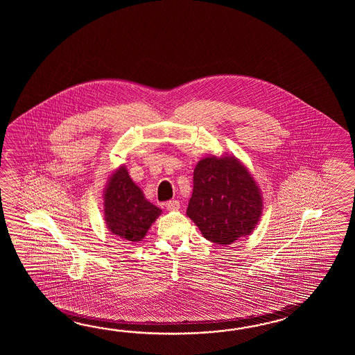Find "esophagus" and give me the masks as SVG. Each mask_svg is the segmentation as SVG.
Returning a JSON list of instances; mask_svg holds the SVG:
<instances>
[{
    "label": "esophagus",
    "mask_w": 355,
    "mask_h": 355,
    "mask_svg": "<svg viewBox=\"0 0 355 355\" xmlns=\"http://www.w3.org/2000/svg\"><path fill=\"white\" fill-rule=\"evenodd\" d=\"M180 208L179 200H168L166 203L167 211H178Z\"/></svg>",
    "instance_id": "34e87169"
}]
</instances>
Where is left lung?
Masks as SVG:
<instances>
[{
    "mask_svg": "<svg viewBox=\"0 0 355 355\" xmlns=\"http://www.w3.org/2000/svg\"><path fill=\"white\" fill-rule=\"evenodd\" d=\"M188 214L204 237L230 245L246 236L261 216V196L246 167L234 157H207L193 176Z\"/></svg>",
    "mask_w": 355,
    "mask_h": 355,
    "instance_id": "8db88e82",
    "label": "left lung"
}]
</instances>
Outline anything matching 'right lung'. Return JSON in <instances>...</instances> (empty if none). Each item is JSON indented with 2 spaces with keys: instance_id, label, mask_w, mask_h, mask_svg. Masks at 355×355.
Masks as SVG:
<instances>
[{
  "instance_id": "right-lung-1",
  "label": "right lung",
  "mask_w": 355,
  "mask_h": 355,
  "mask_svg": "<svg viewBox=\"0 0 355 355\" xmlns=\"http://www.w3.org/2000/svg\"><path fill=\"white\" fill-rule=\"evenodd\" d=\"M104 199L106 225L127 241H141L161 214V209L144 198L124 166L112 175Z\"/></svg>"
}]
</instances>
